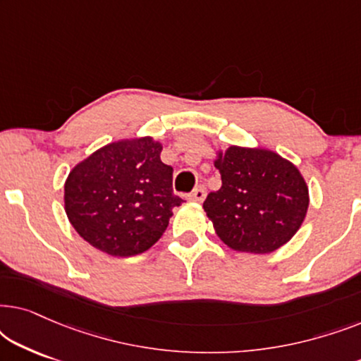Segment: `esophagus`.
Masks as SVG:
<instances>
[{"label": "esophagus", "mask_w": 361, "mask_h": 361, "mask_svg": "<svg viewBox=\"0 0 361 361\" xmlns=\"http://www.w3.org/2000/svg\"><path fill=\"white\" fill-rule=\"evenodd\" d=\"M205 195H207V192H205V187H197V189H194L190 192L189 195H187V199L189 200H192V202H202L205 199Z\"/></svg>", "instance_id": "1"}]
</instances>
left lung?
I'll return each instance as SVG.
<instances>
[{"instance_id": "1", "label": "left lung", "mask_w": 361, "mask_h": 361, "mask_svg": "<svg viewBox=\"0 0 361 361\" xmlns=\"http://www.w3.org/2000/svg\"><path fill=\"white\" fill-rule=\"evenodd\" d=\"M221 187L204 202L220 240L235 251L264 255L281 248L307 214L309 189L298 167L278 152L230 146L216 152Z\"/></svg>"}]
</instances>
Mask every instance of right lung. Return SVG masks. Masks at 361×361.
<instances>
[{"label":"right lung","mask_w":361,"mask_h":361,"mask_svg":"<svg viewBox=\"0 0 361 361\" xmlns=\"http://www.w3.org/2000/svg\"><path fill=\"white\" fill-rule=\"evenodd\" d=\"M162 145L149 136L100 147L73 167L63 185L66 214L93 248L128 258L145 253L164 233L180 197Z\"/></svg>","instance_id":"right-lung-1"}]
</instances>
